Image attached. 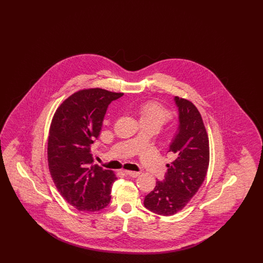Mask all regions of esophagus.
Returning a JSON list of instances; mask_svg holds the SVG:
<instances>
[{
  "instance_id": "34e87169",
  "label": "esophagus",
  "mask_w": 263,
  "mask_h": 263,
  "mask_svg": "<svg viewBox=\"0 0 263 263\" xmlns=\"http://www.w3.org/2000/svg\"><path fill=\"white\" fill-rule=\"evenodd\" d=\"M124 174L128 176H131V177H137L140 175V173L138 172H131V171H123Z\"/></svg>"
}]
</instances>
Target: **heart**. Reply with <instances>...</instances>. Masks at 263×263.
Segmentation results:
<instances>
[{"label": "heart", "mask_w": 263, "mask_h": 263, "mask_svg": "<svg viewBox=\"0 0 263 263\" xmlns=\"http://www.w3.org/2000/svg\"><path fill=\"white\" fill-rule=\"evenodd\" d=\"M140 115L141 120L149 121L161 127L172 118L173 113L161 103L150 100L141 105Z\"/></svg>", "instance_id": "obj_1"}]
</instances>
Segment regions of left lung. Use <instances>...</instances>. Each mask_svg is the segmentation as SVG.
<instances>
[{"label":"left lung","mask_w":263,"mask_h":263,"mask_svg":"<svg viewBox=\"0 0 263 263\" xmlns=\"http://www.w3.org/2000/svg\"><path fill=\"white\" fill-rule=\"evenodd\" d=\"M178 107L179 127L170 150L175 160L167 163L163 181L145 197L151 212L172 216L181 211L200 188L208 171L209 139L201 114L190 100L175 98Z\"/></svg>","instance_id":"obj_1"}]
</instances>
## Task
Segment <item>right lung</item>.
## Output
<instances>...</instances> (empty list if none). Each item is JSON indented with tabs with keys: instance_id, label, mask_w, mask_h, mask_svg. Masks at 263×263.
<instances>
[{
	"instance_id": "1",
	"label": "right lung",
	"mask_w": 263,
	"mask_h": 263,
	"mask_svg": "<svg viewBox=\"0 0 263 263\" xmlns=\"http://www.w3.org/2000/svg\"><path fill=\"white\" fill-rule=\"evenodd\" d=\"M123 96L103 88L78 90L63 101L51 121L47 158L51 177L63 198L82 212H97L110 202L116 177L93 164L90 145L100 135L106 109Z\"/></svg>"
}]
</instances>
